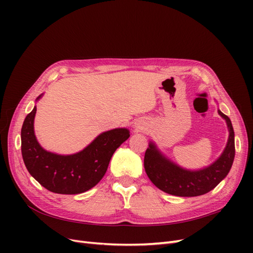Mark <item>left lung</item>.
Instances as JSON below:
<instances>
[{
  "label": "left lung",
  "instance_id": "left-lung-1",
  "mask_svg": "<svg viewBox=\"0 0 253 253\" xmlns=\"http://www.w3.org/2000/svg\"><path fill=\"white\" fill-rule=\"evenodd\" d=\"M226 120L229 138L221 155L209 167L197 171L186 170L160 152L154 142L149 143L144 154V170L150 180L164 192L175 196H198L210 192L230 171L234 155V132L231 120L218 110Z\"/></svg>",
  "mask_w": 253,
  "mask_h": 253
}]
</instances>
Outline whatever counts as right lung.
<instances>
[{
    "label": "right lung",
    "instance_id": "right-lung-1",
    "mask_svg": "<svg viewBox=\"0 0 253 253\" xmlns=\"http://www.w3.org/2000/svg\"><path fill=\"white\" fill-rule=\"evenodd\" d=\"M42 97L40 95L37 101ZM37 106L30 112L21 129V150L30 175L50 192L79 194L95 187L102 179L110 160L128 137L127 128L103 132L86 148L72 155H59L44 150L38 142L34 120Z\"/></svg>",
    "mask_w": 253,
    "mask_h": 253
}]
</instances>
